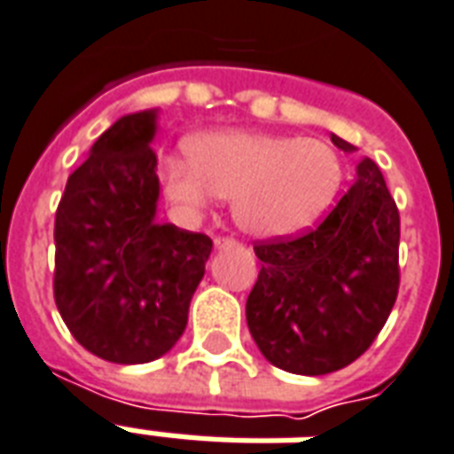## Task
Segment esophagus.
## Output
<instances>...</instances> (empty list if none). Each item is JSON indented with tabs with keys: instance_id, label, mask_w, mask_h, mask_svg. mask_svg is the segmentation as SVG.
I'll return each mask as SVG.
<instances>
[{
	"instance_id": "34e87169",
	"label": "esophagus",
	"mask_w": 454,
	"mask_h": 454,
	"mask_svg": "<svg viewBox=\"0 0 454 454\" xmlns=\"http://www.w3.org/2000/svg\"><path fill=\"white\" fill-rule=\"evenodd\" d=\"M235 245H238V242L231 240V238H216V240H214V247H216V250H228V247H235Z\"/></svg>"
}]
</instances>
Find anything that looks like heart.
<instances>
[{"mask_svg":"<svg viewBox=\"0 0 454 454\" xmlns=\"http://www.w3.org/2000/svg\"><path fill=\"white\" fill-rule=\"evenodd\" d=\"M166 195L200 214L231 197L235 223L259 240H283L314 226L340 188L342 166L324 140L262 130L195 137L190 154L161 159Z\"/></svg>","mask_w":454,"mask_h":454,"instance_id":"1","label":"heart"}]
</instances>
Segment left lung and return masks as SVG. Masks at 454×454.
I'll return each instance as SVG.
<instances>
[{
  "instance_id": "1",
  "label": "left lung",
  "mask_w": 454,
  "mask_h": 454,
  "mask_svg": "<svg viewBox=\"0 0 454 454\" xmlns=\"http://www.w3.org/2000/svg\"><path fill=\"white\" fill-rule=\"evenodd\" d=\"M335 147H357L331 133ZM400 214L372 159L321 226L295 240L262 242L259 278L247 297V326L273 366L324 376L352 364L395 304Z\"/></svg>"
}]
</instances>
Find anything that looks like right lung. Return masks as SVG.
<instances>
[{"mask_svg": "<svg viewBox=\"0 0 454 454\" xmlns=\"http://www.w3.org/2000/svg\"><path fill=\"white\" fill-rule=\"evenodd\" d=\"M159 109L121 116L66 183L54 221L59 314L82 348L145 364L188 326L212 240L159 223Z\"/></svg>", "mask_w": 454, "mask_h": 454, "instance_id": "right-lung-1", "label": "right lung"}]
</instances>
